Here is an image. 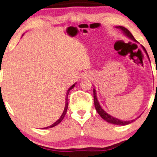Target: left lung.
<instances>
[{"instance_id":"left-lung-1","label":"left lung","mask_w":157,"mask_h":157,"mask_svg":"<svg viewBox=\"0 0 157 157\" xmlns=\"http://www.w3.org/2000/svg\"><path fill=\"white\" fill-rule=\"evenodd\" d=\"M117 28H118V29H121L122 31V32H123V33L125 34V35L127 36V37H129V38H130V39L133 40H134L135 42H136V40H135V38L134 37V36L132 35V34H131V32L127 29L125 28V27H123V26H117ZM142 48H143V50H144V51H145V53H146L147 57H148V59H149L148 55H147V51H146V50H145V47H144V46H142ZM149 60H150V59H149ZM93 91H94V101L95 109H96L97 113H98L99 114H100V116L103 119V120H105V121H107L108 122H110V123L114 124V125H128V124L131 123V122H132L133 121H134L135 120H131V121H122V120H119V119H117V118L113 117L111 116V115H109V113H106L105 111L102 109L101 106L100 105V103H99L98 100H97L96 90L94 89H93Z\"/></svg>"}]
</instances>
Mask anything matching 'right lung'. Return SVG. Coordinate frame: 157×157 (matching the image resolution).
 Returning <instances> with one entry per match:
<instances>
[{
  "mask_svg": "<svg viewBox=\"0 0 157 157\" xmlns=\"http://www.w3.org/2000/svg\"><path fill=\"white\" fill-rule=\"evenodd\" d=\"M75 84L76 83H75L74 85H72V86H71V87L69 88V89H68V90L67 91V93H66V105H65V109H64V111H63V113H62V115H61V117H60V119H59L58 120H57V121H56L55 123H53L52 124V125H50V126H48V127H46V128H44L45 129H46V128H52V127H55V126H56L57 125H58L59 123H60V122L62 121L63 120V118H64V117H65V115H66V111H67V109H68V93H69V91H70V90H71L73 89L74 87H75Z\"/></svg>",
  "mask_w": 157,
  "mask_h": 157,
  "instance_id": "1",
  "label": "right lung"
}]
</instances>
